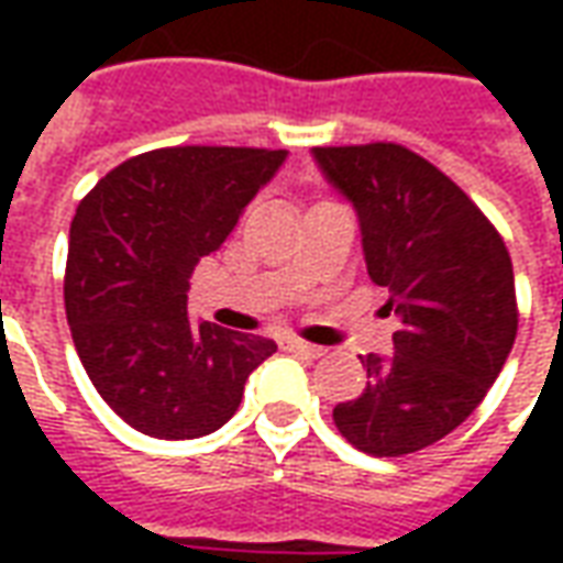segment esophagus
I'll use <instances>...</instances> for the list:
<instances>
[{"label":"esophagus","instance_id":"1","mask_svg":"<svg viewBox=\"0 0 563 563\" xmlns=\"http://www.w3.org/2000/svg\"><path fill=\"white\" fill-rule=\"evenodd\" d=\"M283 350H289L295 355H307V358H319V355L325 353L322 346H313V343L298 341V338H289V341H283Z\"/></svg>","mask_w":563,"mask_h":563}]
</instances>
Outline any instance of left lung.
Masks as SVG:
<instances>
[{
	"mask_svg": "<svg viewBox=\"0 0 563 563\" xmlns=\"http://www.w3.org/2000/svg\"><path fill=\"white\" fill-rule=\"evenodd\" d=\"M331 189L353 205L371 280L398 319L391 355L367 353V386L334 407L367 455H407L479 407L516 341L512 262L483 210L401 144L313 147Z\"/></svg>",
	"mask_w": 563,
	"mask_h": 563,
	"instance_id": "obj_1",
	"label": "left lung"
}]
</instances>
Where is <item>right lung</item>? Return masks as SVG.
<instances>
[{"mask_svg": "<svg viewBox=\"0 0 563 563\" xmlns=\"http://www.w3.org/2000/svg\"><path fill=\"white\" fill-rule=\"evenodd\" d=\"M286 150L165 147L102 177L68 232L66 317L80 365L135 431L196 440L229 422L277 343L192 322L198 258L217 253Z\"/></svg>", "mask_w": 563, "mask_h": 563, "instance_id": "right-lung-1", "label": "right lung"}]
</instances>
